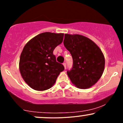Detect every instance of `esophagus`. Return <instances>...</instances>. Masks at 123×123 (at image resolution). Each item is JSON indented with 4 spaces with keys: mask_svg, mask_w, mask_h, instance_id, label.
Here are the masks:
<instances>
[{
    "mask_svg": "<svg viewBox=\"0 0 123 123\" xmlns=\"http://www.w3.org/2000/svg\"><path fill=\"white\" fill-rule=\"evenodd\" d=\"M63 65L64 66L65 69H66V63H65V62H63Z\"/></svg>",
    "mask_w": 123,
    "mask_h": 123,
    "instance_id": "obj_1",
    "label": "esophagus"
}]
</instances>
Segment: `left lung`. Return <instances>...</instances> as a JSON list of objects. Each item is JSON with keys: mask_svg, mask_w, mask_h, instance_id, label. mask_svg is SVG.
I'll return each instance as SVG.
<instances>
[{"mask_svg": "<svg viewBox=\"0 0 123 123\" xmlns=\"http://www.w3.org/2000/svg\"><path fill=\"white\" fill-rule=\"evenodd\" d=\"M65 47L73 58V66L67 74L77 88L86 89L95 84L105 68V57L91 39L80 35L65 34Z\"/></svg>", "mask_w": 123, "mask_h": 123, "instance_id": "obj_1", "label": "left lung"}]
</instances>
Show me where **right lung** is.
Segmentation results:
<instances>
[{"instance_id":"right-lung-1","label":"right lung","mask_w":123,"mask_h":123,"mask_svg":"<svg viewBox=\"0 0 123 123\" xmlns=\"http://www.w3.org/2000/svg\"><path fill=\"white\" fill-rule=\"evenodd\" d=\"M63 33L44 32L32 38L21 54L19 68L26 84L33 90L44 91L55 83L64 66L56 61L53 51L63 41Z\"/></svg>"}]
</instances>
